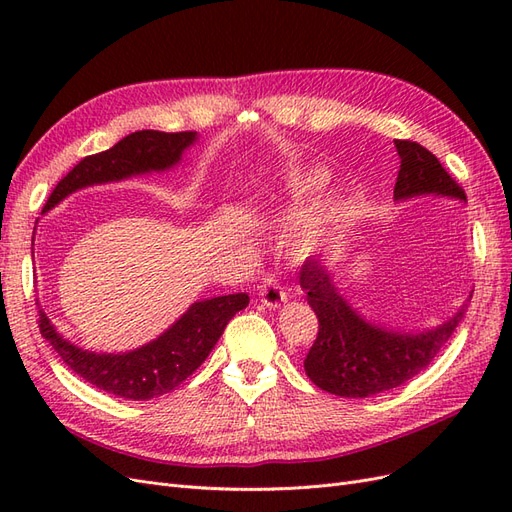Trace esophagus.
Returning a JSON list of instances; mask_svg holds the SVG:
<instances>
[{
    "instance_id": "esophagus-1",
    "label": "esophagus",
    "mask_w": 512,
    "mask_h": 512,
    "mask_svg": "<svg viewBox=\"0 0 512 512\" xmlns=\"http://www.w3.org/2000/svg\"><path fill=\"white\" fill-rule=\"evenodd\" d=\"M286 299H288V294L282 288V284L277 282L275 277H265V282L260 284V301L265 303L267 307L275 309V307H280L282 303H286Z\"/></svg>"
}]
</instances>
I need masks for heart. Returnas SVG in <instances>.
<instances>
[{
  "instance_id": "1",
  "label": "heart",
  "mask_w": 512,
  "mask_h": 512,
  "mask_svg": "<svg viewBox=\"0 0 512 512\" xmlns=\"http://www.w3.org/2000/svg\"><path fill=\"white\" fill-rule=\"evenodd\" d=\"M329 188V175L327 170L322 168H307V170H301V173H297L294 177L288 179L286 188L282 190V196L277 198V209H280L282 215H292L297 209L301 207H307L316 203V200L327 192ZM318 226H307V235H312V232H316Z\"/></svg>"
}]
</instances>
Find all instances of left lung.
Listing matches in <instances>:
<instances>
[{
    "instance_id": "obj_1",
    "label": "left lung",
    "mask_w": 512,
    "mask_h": 512,
    "mask_svg": "<svg viewBox=\"0 0 512 512\" xmlns=\"http://www.w3.org/2000/svg\"><path fill=\"white\" fill-rule=\"evenodd\" d=\"M399 175L393 198L438 196L466 203V194L423 145L395 141ZM301 288L318 318V337L305 359V374L318 389L337 397L363 399L412 380L436 359L468 309V299L436 327L401 329L367 318L335 282V267L309 258L301 267Z\"/></svg>"
}]
</instances>
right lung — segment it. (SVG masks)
<instances>
[{"label":"right lung","mask_w":512,"mask_h":512,"mask_svg":"<svg viewBox=\"0 0 512 512\" xmlns=\"http://www.w3.org/2000/svg\"><path fill=\"white\" fill-rule=\"evenodd\" d=\"M198 143V132L138 130L96 156L83 158L57 183L42 215L70 194L104 183H119L151 173H168L181 164L183 153ZM38 224V222H36ZM36 235V228H34ZM245 292L194 301L156 339L126 352H94L72 344L40 309V333L74 374L115 397L147 401L177 386L205 363L228 320L247 307Z\"/></svg>","instance_id":"add662e5"}]
</instances>
